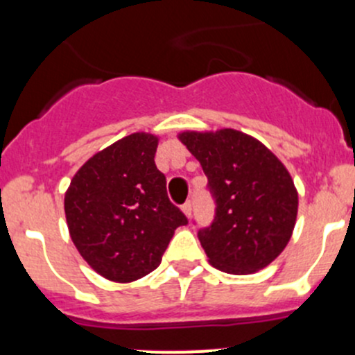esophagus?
Instances as JSON below:
<instances>
[{
  "instance_id": "34e87169",
  "label": "esophagus",
  "mask_w": 355,
  "mask_h": 355,
  "mask_svg": "<svg viewBox=\"0 0 355 355\" xmlns=\"http://www.w3.org/2000/svg\"><path fill=\"white\" fill-rule=\"evenodd\" d=\"M181 210H182V214L186 215V217H191V202H186L184 205H182L181 207Z\"/></svg>"
}]
</instances>
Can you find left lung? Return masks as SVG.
<instances>
[{
	"label": "left lung",
	"mask_w": 355,
	"mask_h": 355,
	"mask_svg": "<svg viewBox=\"0 0 355 355\" xmlns=\"http://www.w3.org/2000/svg\"><path fill=\"white\" fill-rule=\"evenodd\" d=\"M179 141L208 178L217 210L198 239L215 268L248 275L268 266L288 244L299 195L282 160L243 131L186 130Z\"/></svg>",
	"instance_id": "obj_1"
}]
</instances>
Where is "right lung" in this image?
Here are the masks:
<instances>
[{"label": "right lung", "instance_id": "add662e5", "mask_svg": "<svg viewBox=\"0 0 355 355\" xmlns=\"http://www.w3.org/2000/svg\"><path fill=\"white\" fill-rule=\"evenodd\" d=\"M160 138L137 131L90 157L64 193L69 237L104 279L130 284L160 265L186 217L167 198L157 169Z\"/></svg>", "mask_w": 355, "mask_h": 355}]
</instances>
